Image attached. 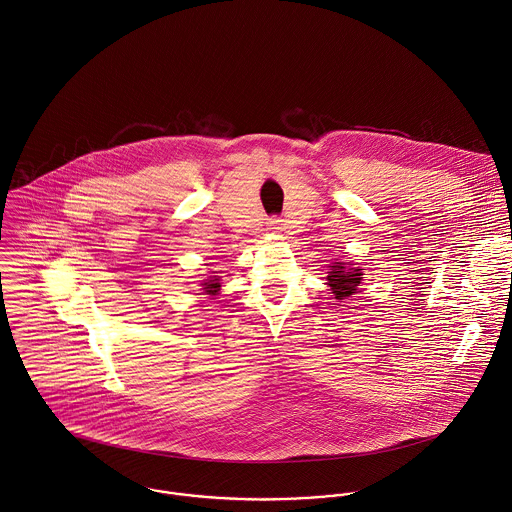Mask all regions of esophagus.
Listing matches in <instances>:
<instances>
[{
    "mask_svg": "<svg viewBox=\"0 0 512 512\" xmlns=\"http://www.w3.org/2000/svg\"><path fill=\"white\" fill-rule=\"evenodd\" d=\"M280 222H282V220H278V219L268 220V226H270V230H274V232H278V230H280Z\"/></svg>",
    "mask_w": 512,
    "mask_h": 512,
    "instance_id": "esophagus-1",
    "label": "esophagus"
}]
</instances>
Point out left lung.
<instances>
[{
    "mask_svg": "<svg viewBox=\"0 0 512 512\" xmlns=\"http://www.w3.org/2000/svg\"><path fill=\"white\" fill-rule=\"evenodd\" d=\"M331 272H327V286L331 288V293L335 295V299H347L353 293H357V288L363 280V272L361 268H353L345 262H333V266H329Z\"/></svg>",
    "mask_w": 512,
    "mask_h": 512,
    "instance_id": "8db88e82",
    "label": "left lung"
}]
</instances>
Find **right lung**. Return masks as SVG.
Listing matches in <instances>:
<instances>
[{
	"label": "right lung",
	"mask_w": 512,
	"mask_h": 512,
	"mask_svg": "<svg viewBox=\"0 0 512 512\" xmlns=\"http://www.w3.org/2000/svg\"><path fill=\"white\" fill-rule=\"evenodd\" d=\"M201 290H203V295H217L220 292L219 276H209L207 280H203Z\"/></svg>",
	"instance_id": "add662e5"
}]
</instances>
